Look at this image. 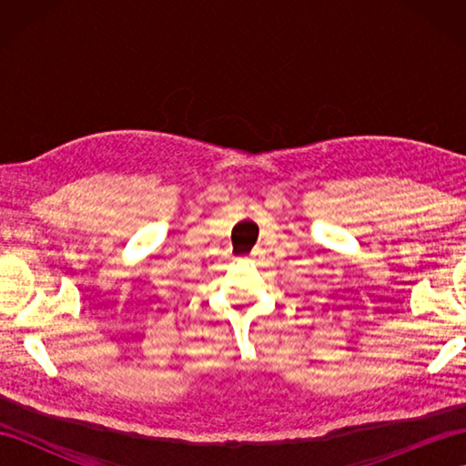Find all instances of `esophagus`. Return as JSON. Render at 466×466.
Listing matches in <instances>:
<instances>
[{"mask_svg": "<svg viewBox=\"0 0 466 466\" xmlns=\"http://www.w3.org/2000/svg\"><path fill=\"white\" fill-rule=\"evenodd\" d=\"M250 256H258V250H256V252H252V254H250Z\"/></svg>", "mask_w": 466, "mask_h": 466, "instance_id": "1", "label": "esophagus"}]
</instances>
